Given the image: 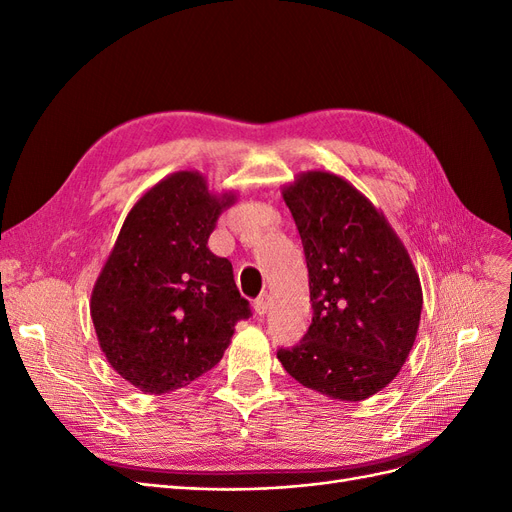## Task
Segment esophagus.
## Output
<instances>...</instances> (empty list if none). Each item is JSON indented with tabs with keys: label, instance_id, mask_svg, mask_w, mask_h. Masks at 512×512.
<instances>
[{
	"label": "esophagus",
	"instance_id": "1",
	"mask_svg": "<svg viewBox=\"0 0 512 512\" xmlns=\"http://www.w3.org/2000/svg\"><path fill=\"white\" fill-rule=\"evenodd\" d=\"M254 311L256 315H264L269 311V294H260L254 301Z\"/></svg>",
	"mask_w": 512,
	"mask_h": 512
}]
</instances>
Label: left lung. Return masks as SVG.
<instances>
[{"label":"left lung","instance_id":"obj_1","mask_svg":"<svg viewBox=\"0 0 512 512\" xmlns=\"http://www.w3.org/2000/svg\"><path fill=\"white\" fill-rule=\"evenodd\" d=\"M281 197L303 241L313 317L277 358L309 390L366 400L413 349L424 305L413 260L383 211L341 175L305 171Z\"/></svg>","mask_w":512,"mask_h":512}]
</instances>
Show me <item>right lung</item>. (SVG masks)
Returning <instances> with one entry per match:
<instances>
[{
	"label": "right lung",
	"mask_w": 512,
	"mask_h": 512,
	"mask_svg": "<svg viewBox=\"0 0 512 512\" xmlns=\"http://www.w3.org/2000/svg\"><path fill=\"white\" fill-rule=\"evenodd\" d=\"M237 201L211 192L199 171H175L125 218L91 294L99 347L144 394H169L214 368L235 324L250 317L233 264L207 248Z\"/></svg>",
	"instance_id": "add662e5"
}]
</instances>
